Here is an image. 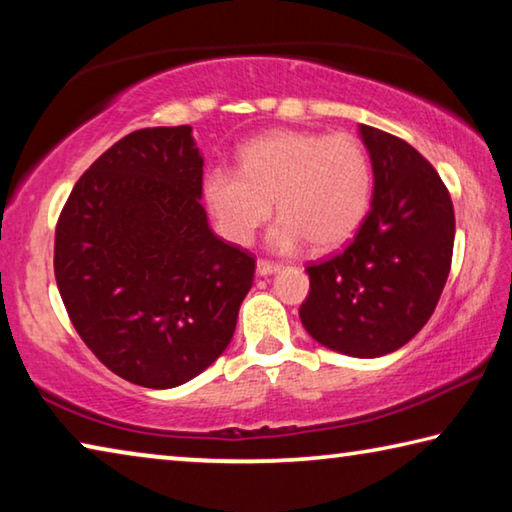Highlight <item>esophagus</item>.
<instances>
[{
	"label": "esophagus",
	"instance_id": "obj_1",
	"mask_svg": "<svg viewBox=\"0 0 512 512\" xmlns=\"http://www.w3.org/2000/svg\"><path fill=\"white\" fill-rule=\"evenodd\" d=\"M275 271H280V264L268 262V259H257V275H271Z\"/></svg>",
	"mask_w": 512,
	"mask_h": 512
}]
</instances>
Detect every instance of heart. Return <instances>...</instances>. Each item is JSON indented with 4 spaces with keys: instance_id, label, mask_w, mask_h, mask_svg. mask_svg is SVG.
<instances>
[{
    "instance_id": "b5f03b06",
    "label": "heart",
    "mask_w": 512,
    "mask_h": 512,
    "mask_svg": "<svg viewBox=\"0 0 512 512\" xmlns=\"http://www.w3.org/2000/svg\"><path fill=\"white\" fill-rule=\"evenodd\" d=\"M372 169L363 144L348 133L271 131L239 149V169L214 164L203 198L221 235L246 246L275 210L268 232L275 250L309 241L334 250L354 237L370 210Z\"/></svg>"
}]
</instances>
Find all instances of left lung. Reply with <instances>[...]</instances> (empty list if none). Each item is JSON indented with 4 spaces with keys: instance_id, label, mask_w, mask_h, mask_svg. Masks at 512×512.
Here are the masks:
<instances>
[{
    "instance_id": "1",
    "label": "left lung",
    "mask_w": 512,
    "mask_h": 512,
    "mask_svg": "<svg viewBox=\"0 0 512 512\" xmlns=\"http://www.w3.org/2000/svg\"><path fill=\"white\" fill-rule=\"evenodd\" d=\"M375 194L341 253L307 266V332L329 350L381 357L427 325L454 253V205L429 160L400 137L361 124Z\"/></svg>"
}]
</instances>
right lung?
I'll return each mask as SVG.
<instances>
[{"label": "right lung", "instance_id": "right-lung-1", "mask_svg": "<svg viewBox=\"0 0 512 512\" xmlns=\"http://www.w3.org/2000/svg\"><path fill=\"white\" fill-rule=\"evenodd\" d=\"M189 126L142 128L99 155L56 223L54 273L83 343L121 379L173 388L221 357L255 257L207 225Z\"/></svg>", "mask_w": 512, "mask_h": 512}]
</instances>
